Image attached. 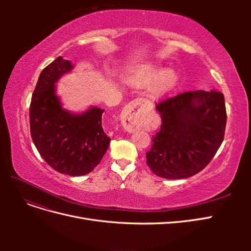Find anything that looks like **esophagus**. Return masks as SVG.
<instances>
[{
    "instance_id": "34e87169",
    "label": "esophagus",
    "mask_w": 251,
    "mask_h": 251,
    "mask_svg": "<svg viewBox=\"0 0 251 251\" xmlns=\"http://www.w3.org/2000/svg\"><path fill=\"white\" fill-rule=\"evenodd\" d=\"M143 100L141 98L128 102L123 110L121 114V121L123 126L127 132H133L137 130L143 124V110H142Z\"/></svg>"
}]
</instances>
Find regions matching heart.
Returning <instances> with one entry per match:
<instances>
[{"instance_id":"b5f03b06","label":"heart","mask_w":251,"mask_h":251,"mask_svg":"<svg viewBox=\"0 0 251 251\" xmlns=\"http://www.w3.org/2000/svg\"><path fill=\"white\" fill-rule=\"evenodd\" d=\"M158 79L156 90L158 93H165L169 92L175 86H176L178 80L177 73L173 70H165L162 71L159 68H151L142 71L141 73L134 74L127 76L128 80H136V81H153Z\"/></svg>"}]
</instances>
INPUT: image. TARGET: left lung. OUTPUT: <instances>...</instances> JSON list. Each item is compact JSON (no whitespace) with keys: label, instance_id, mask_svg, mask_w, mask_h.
<instances>
[{"label":"left lung","instance_id":"obj_1","mask_svg":"<svg viewBox=\"0 0 251 251\" xmlns=\"http://www.w3.org/2000/svg\"><path fill=\"white\" fill-rule=\"evenodd\" d=\"M156 110L161 126L146 154L151 171L165 179L188 178L201 172L224 139L223 93L189 91L156 103Z\"/></svg>","mask_w":251,"mask_h":251}]
</instances>
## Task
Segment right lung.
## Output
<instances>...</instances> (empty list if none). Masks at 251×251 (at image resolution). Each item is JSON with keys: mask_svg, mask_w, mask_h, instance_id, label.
Masks as SVG:
<instances>
[{"mask_svg": "<svg viewBox=\"0 0 251 251\" xmlns=\"http://www.w3.org/2000/svg\"><path fill=\"white\" fill-rule=\"evenodd\" d=\"M72 68L70 60L62 56L44 68L30 102V133L40 155L53 170L82 176L100 162L111 138L102 127L104 110L91 108L72 115L60 105L54 83Z\"/></svg>", "mask_w": 251, "mask_h": 251, "instance_id": "obj_1", "label": "right lung"}]
</instances>
